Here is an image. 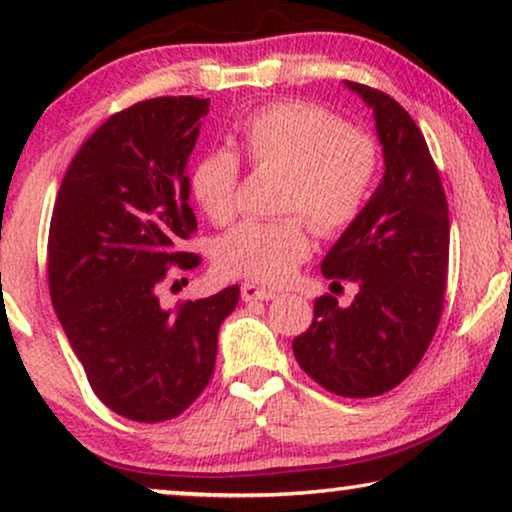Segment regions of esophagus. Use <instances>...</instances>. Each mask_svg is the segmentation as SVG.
<instances>
[{
	"label": "esophagus",
	"instance_id": "esophagus-1",
	"mask_svg": "<svg viewBox=\"0 0 512 512\" xmlns=\"http://www.w3.org/2000/svg\"><path fill=\"white\" fill-rule=\"evenodd\" d=\"M240 291H242L244 303H254V300H265V303H268V300L277 296V293L268 289V286H258L254 282H244Z\"/></svg>",
	"mask_w": 512,
	"mask_h": 512
}]
</instances>
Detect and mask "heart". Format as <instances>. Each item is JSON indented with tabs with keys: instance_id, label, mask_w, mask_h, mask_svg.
Segmentation results:
<instances>
[{
	"instance_id": "b5f03b06",
	"label": "heart",
	"mask_w": 512,
	"mask_h": 512,
	"mask_svg": "<svg viewBox=\"0 0 512 512\" xmlns=\"http://www.w3.org/2000/svg\"><path fill=\"white\" fill-rule=\"evenodd\" d=\"M237 144L254 167L284 170L277 221H242L214 244L223 272L279 284L310 256L312 226L338 235L359 219L380 177L373 137L347 130L331 111L307 102H279L251 114L237 128ZM240 160L226 149L209 151L191 172V195L209 221L235 216ZM300 213L304 215L299 216Z\"/></svg>"
}]
</instances>
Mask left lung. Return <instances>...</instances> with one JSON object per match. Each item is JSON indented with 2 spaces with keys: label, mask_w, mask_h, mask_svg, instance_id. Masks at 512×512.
Wrapping results in <instances>:
<instances>
[{
  "label": "left lung",
  "mask_w": 512,
  "mask_h": 512,
  "mask_svg": "<svg viewBox=\"0 0 512 512\" xmlns=\"http://www.w3.org/2000/svg\"><path fill=\"white\" fill-rule=\"evenodd\" d=\"M373 109L384 177L366 209L321 261V275L356 284L352 305L317 298L293 340L300 368L321 387L370 398L401 384L436 333L450 258V214L429 146L408 111L382 90L345 81Z\"/></svg>",
  "instance_id": "1"
}]
</instances>
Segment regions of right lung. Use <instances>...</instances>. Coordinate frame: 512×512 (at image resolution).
<instances>
[{
	"mask_svg": "<svg viewBox=\"0 0 512 512\" xmlns=\"http://www.w3.org/2000/svg\"><path fill=\"white\" fill-rule=\"evenodd\" d=\"M209 100L156 97L114 114L86 139L62 179L48 230V286L97 398L132 422L184 412L214 373L223 319L240 289L160 305L167 268L198 228L186 165Z\"/></svg>",
	"mask_w": 512,
	"mask_h": 512,
	"instance_id": "1",
	"label": "right lung"
}]
</instances>
